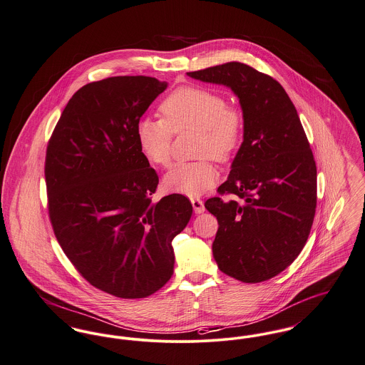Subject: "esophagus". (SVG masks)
Segmentation results:
<instances>
[{
	"mask_svg": "<svg viewBox=\"0 0 365 365\" xmlns=\"http://www.w3.org/2000/svg\"><path fill=\"white\" fill-rule=\"evenodd\" d=\"M191 203H192V207H194V212L196 215H200V213L205 212V205H203L202 199L191 197Z\"/></svg>",
	"mask_w": 365,
	"mask_h": 365,
	"instance_id": "obj_1",
	"label": "esophagus"
}]
</instances>
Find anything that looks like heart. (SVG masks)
Masks as SVG:
<instances>
[{
    "mask_svg": "<svg viewBox=\"0 0 365 365\" xmlns=\"http://www.w3.org/2000/svg\"><path fill=\"white\" fill-rule=\"evenodd\" d=\"M163 119H143L137 141L146 159L158 166L170 163L173 133L197 131L196 162L175 163L166 173V190L177 194H203L219 181L212 159L225 163L242 144V112L228 106L227 98L202 87H182L160 103Z\"/></svg>",
    "mask_w": 365,
    "mask_h": 365,
    "instance_id": "b5f03b06",
    "label": "heart"
}]
</instances>
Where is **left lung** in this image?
I'll return each instance as SVG.
<instances>
[{"instance_id":"8db88e82","label":"left lung","mask_w":365,"mask_h":365,"mask_svg":"<svg viewBox=\"0 0 365 365\" xmlns=\"http://www.w3.org/2000/svg\"><path fill=\"white\" fill-rule=\"evenodd\" d=\"M187 74L240 98L242 145L220 196L205 207L219 221L220 269L246 284L266 281L291 266L313 225L317 168L306 133L291 98L268 74L241 62Z\"/></svg>"}]
</instances>
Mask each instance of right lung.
Here are the masks:
<instances>
[{"label":"right lung","mask_w":365,"mask_h":365,"mask_svg":"<svg viewBox=\"0 0 365 365\" xmlns=\"http://www.w3.org/2000/svg\"><path fill=\"white\" fill-rule=\"evenodd\" d=\"M166 81L118 76L81 87L63 109L46 156L53 234L93 287L122 299L159 291L173 275V240L192 216L184 195L152 200L159 177L137 125Z\"/></svg>","instance_id":"right-lung-1"}]
</instances>
